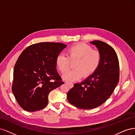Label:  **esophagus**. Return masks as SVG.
Returning a JSON list of instances; mask_svg holds the SVG:
<instances>
[{"instance_id":"esophagus-1","label":"esophagus","mask_w":135,"mask_h":135,"mask_svg":"<svg viewBox=\"0 0 135 135\" xmlns=\"http://www.w3.org/2000/svg\"><path fill=\"white\" fill-rule=\"evenodd\" d=\"M66 84L69 86V88H72V87L73 86V84L72 83V82H66Z\"/></svg>"}]
</instances>
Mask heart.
<instances>
[{"label":"heart","mask_w":135,"mask_h":135,"mask_svg":"<svg viewBox=\"0 0 135 135\" xmlns=\"http://www.w3.org/2000/svg\"><path fill=\"white\" fill-rule=\"evenodd\" d=\"M66 55L60 54L56 56L55 64L59 71L64 73L70 67L71 62H74L75 68L65 73L63 79L67 81H76L84 75L88 76L97 70L102 60L100 52L94 50L85 44H78L68 49Z\"/></svg>","instance_id":"1"}]
</instances>
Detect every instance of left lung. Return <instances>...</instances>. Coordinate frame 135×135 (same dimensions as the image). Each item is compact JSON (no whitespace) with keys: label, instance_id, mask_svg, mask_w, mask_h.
Listing matches in <instances>:
<instances>
[{"label":"left lung","instance_id":"obj_1","mask_svg":"<svg viewBox=\"0 0 135 135\" xmlns=\"http://www.w3.org/2000/svg\"><path fill=\"white\" fill-rule=\"evenodd\" d=\"M90 43L100 52V64L84 81L74 84L67 94L68 101L83 109H91L103 104L114 91L119 78V61L114 49L99 40Z\"/></svg>","mask_w":135,"mask_h":135}]
</instances>
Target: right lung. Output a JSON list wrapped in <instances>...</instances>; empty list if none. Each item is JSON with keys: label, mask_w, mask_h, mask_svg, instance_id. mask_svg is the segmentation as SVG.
I'll use <instances>...</instances> for the list:
<instances>
[{"label": "right lung", "mask_w": 135, "mask_h": 135, "mask_svg": "<svg viewBox=\"0 0 135 135\" xmlns=\"http://www.w3.org/2000/svg\"><path fill=\"white\" fill-rule=\"evenodd\" d=\"M66 46L60 42H40L29 46L20 54L14 68L12 91L26 111L44 108L49 93L64 84L56 69L55 59Z\"/></svg>", "instance_id": "1"}]
</instances>
